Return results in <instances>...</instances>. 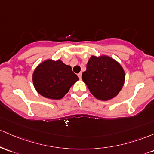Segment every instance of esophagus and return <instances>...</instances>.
I'll use <instances>...</instances> for the list:
<instances>
[{
  "mask_svg": "<svg viewBox=\"0 0 154 154\" xmlns=\"http://www.w3.org/2000/svg\"><path fill=\"white\" fill-rule=\"evenodd\" d=\"M78 76H79V79H82V72H80V73L78 74Z\"/></svg>",
  "mask_w": 154,
  "mask_h": 154,
  "instance_id": "esophagus-1",
  "label": "esophagus"
}]
</instances>
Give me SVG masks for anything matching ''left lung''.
Listing matches in <instances>:
<instances>
[{
	"instance_id": "1",
	"label": "left lung",
	"mask_w": 154,
	"mask_h": 154,
	"mask_svg": "<svg viewBox=\"0 0 154 154\" xmlns=\"http://www.w3.org/2000/svg\"><path fill=\"white\" fill-rule=\"evenodd\" d=\"M82 79L97 100L107 101L114 98L122 90L125 72L116 60L107 55H92L86 64Z\"/></svg>"
}]
</instances>
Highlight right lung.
<instances>
[{
  "label": "right lung",
  "mask_w": 154,
  "mask_h": 154,
  "mask_svg": "<svg viewBox=\"0 0 154 154\" xmlns=\"http://www.w3.org/2000/svg\"><path fill=\"white\" fill-rule=\"evenodd\" d=\"M32 79L38 94L48 99L60 100L79 78L72 72L71 66L62 60L48 59L36 67Z\"/></svg>",
  "instance_id": "add662e5"
}]
</instances>
